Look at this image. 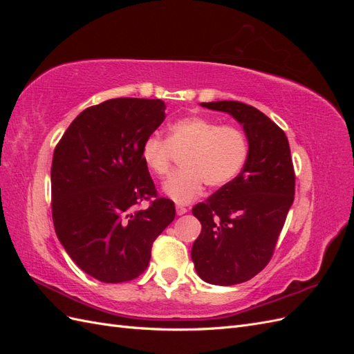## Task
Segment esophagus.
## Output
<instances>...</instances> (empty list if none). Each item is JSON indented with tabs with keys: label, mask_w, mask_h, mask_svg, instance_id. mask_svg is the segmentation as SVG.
Instances as JSON below:
<instances>
[{
	"label": "esophagus",
	"mask_w": 354,
	"mask_h": 354,
	"mask_svg": "<svg viewBox=\"0 0 354 354\" xmlns=\"http://www.w3.org/2000/svg\"><path fill=\"white\" fill-rule=\"evenodd\" d=\"M176 211H177V216H183V214L187 212V208L183 205H176Z\"/></svg>",
	"instance_id": "34e87169"
}]
</instances>
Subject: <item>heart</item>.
<instances>
[{"label":"heart","instance_id":"obj_1","mask_svg":"<svg viewBox=\"0 0 354 354\" xmlns=\"http://www.w3.org/2000/svg\"><path fill=\"white\" fill-rule=\"evenodd\" d=\"M178 156H183V168L165 181L164 194L177 203H189L205 183L224 187L241 174L250 158V142L236 125L187 116L169 125L168 138L152 134L142 146L143 164L156 177L168 176Z\"/></svg>","mask_w":354,"mask_h":354}]
</instances>
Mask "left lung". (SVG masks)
<instances>
[{"label": "left lung", "mask_w": 354, "mask_h": 354, "mask_svg": "<svg viewBox=\"0 0 354 354\" xmlns=\"http://www.w3.org/2000/svg\"><path fill=\"white\" fill-rule=\"evenodd\" d=\"M201 106L232 115L250 142L241 174L192 209L202 224L192 246L195 269L205 282L229 286L269 264L294 202V165L285 133L254 106L232 100Z\"/></svg>", "instance_id": "obj_1"}]
</instances>
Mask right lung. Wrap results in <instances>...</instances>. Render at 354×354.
I'll return each instance as SVG.
<instances>
[{
    "label": "right lung",
    "instance_id": "1",
    "mask_svg": "<svg viewBox=\"0 0 354 354\" xmlns=\"http://www.w3.org/2000/svg\"><path fill=\"white\" fill-rule=\"evenodd\" d=\"M165 120L159 99L120 97L82 111L60 138L51 165L55 230L73 263L106 283L133 281L153 241L176 217L159 198L142 146ZM154 198L146 210L136 207Z\"/></svg>",
    "mask_w": 354,
    "mask_h": 354
}]
</instances>
